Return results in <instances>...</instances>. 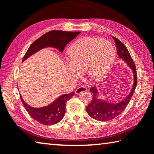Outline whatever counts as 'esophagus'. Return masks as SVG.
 <instances>
[{"label":"esophagus","mask_w":154,"mask_h":154,"mask_svg":"<svg viewBox=\"0 0 154 154\" xmlns=\"http://www.w3.org/2000/svg\"><path fill=\"white\" fill-rule=\"evenodd\" d=\"M87 90H88V89L86 87L79 86V87H78L76 90H75V93H76L77 94H79L80 93H82V92H83L87 91Z\"/></svg>","instance_id":"esophagus-1"}]
</instances>
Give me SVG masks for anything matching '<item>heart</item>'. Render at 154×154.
Masks as SVG:
<instances>
[{
    "label": "heart",
    "instance_id": "heart-1",
    "mask_svg": "<svg viewBox=\"0 0 154 154\" xmlns=\"http://www.w3.org/2000/svg\"><path fill=\"white\" fill-rule=\"evenodd\" d=\"M68 73L77 78L86 73L92 81H98L108 71L115 57L114 46L99 38H84L68 48Z\"/></svg>",
    "mask_w": 154,
    "mask_h": 154
}]
</instances>
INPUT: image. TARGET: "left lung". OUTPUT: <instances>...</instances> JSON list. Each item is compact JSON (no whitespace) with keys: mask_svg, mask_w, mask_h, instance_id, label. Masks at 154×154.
Segmentation results:
<instances>
[{"mask_svg":"<svg viewBox=\"0 0 154 154\" xmlns=\"http://www.w3.org/2000/svg\"><path fill=\"white\" fill-rule=\"evenodd\" d=\"M112 38L115 41L117 54L119 57L123 61H125L132 70L134 75V84L130 94L122 101L116 103H108V102L105 101L104 100L99 98L97 96L99 92L97 88L95 86L90 88V90L93 94V97H92L91 102L86 107V111L90 117L99 121H110L118 116L119 114H121V112H123L131 100L134 94V90L136 89V85H137V73H136V66L134 64V61L128 48L123 45V42H121L116 38L113 37V36Z\"/></svg>","mask_w":154,"mask_h":154,"instance_id":"obj_1","label":"left lung"}]
</instances>
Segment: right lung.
Masks as SVG:
<instances>
[{
	"mask_svg": "<svg viewBox=\"0 0 154 154\" xmlns=\"http://www.w3.org/2000/svg\"><path fill=\"white\" fill-rule=\"evenodd\" d=\"M80 32L63 31H51L44 34L40 38L31 44L24 55L23 62L39 50L46 47H53L63 52L64 47L68 42L79 35ZM74 92L61 95L51 104L43 108H36L31 107L20 99L26 110L29 115L36 121L45 125H51L59 123L64 118L66 112V102L74 95Z\"/></svg>",
	"mask_w": 154,
	"mask_h": 154,
	"instance_id": "obj_1",
	"label": "right lung"
}]
</instances>
